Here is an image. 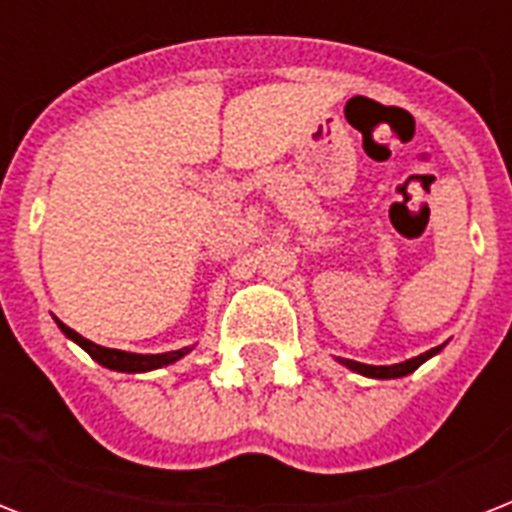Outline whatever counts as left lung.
Returning a JSON list of instances; mask_svg holds the SVG:
<instances>
[{"label": "left lung", "instance_id": "8db88e82", "mask_svg": "<svg viewBox=\"0 0 512 512\" xmlns=\"http://www.w3.org/2000/svg\"><path fill=\"white\" fill-rule=\"evenodd\" d=\"M444 345H438V348H430L420 356L409 358V361H401V364H390V366H372V364H361V361H350V358H337L342 366H348L350 372L364 374V377H372V380H396V377H406V374H412L414 369L420 364H425L428 358H433L436 353H441Z\"/></svg>", "mask_w": 512, "mask_h": 512}]
</instances>
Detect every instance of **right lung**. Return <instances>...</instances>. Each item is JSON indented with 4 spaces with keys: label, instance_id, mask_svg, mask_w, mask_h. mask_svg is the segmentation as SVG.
Segmentation results:
<instances>
[{
    "label": "right lung",
    "instance_id": "add662e5",
    "mask_svg": "<svg viewBox=\"0 0 512 512\" xmlns=\"http://www.w3.org/2000/svg\"><path fill=\"white\" fill-rule=\"evenodd\" d=\"M58 321V319H55ZM60 332L68 337V340H74L79 348H84L90 353L100 366H106V369H114V372H127V374H140V372H151V369H162V366H170L175 361L185 356V353H191V348H180V350H170V353H127V350H116V348H103V345H95L87 337H82L79 332H74L71 327H66L63 321H58Z\"/></svg>",
    "mask_w": 512,
    "mask_h": 512
}]
</instances>
